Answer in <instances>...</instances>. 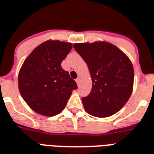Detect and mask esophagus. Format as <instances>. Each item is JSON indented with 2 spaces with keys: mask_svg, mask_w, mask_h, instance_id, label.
<instances>
[{
  "mask_svg": "<svg viewBox=\"0 0 154 154\" xmlns=\"http://www.w3.org/2000/svg\"><path fill=\"white\" fill-rule=\"evenodd\" d=\"M75 82H76V83H77V85H79V82H80V78L76 79Z\"/></svg>",
  "mask_w": 154,
  "mask_h": 154,
  "instance_id": "34e87169",
  "label": "esophagus"
}]
</instances>
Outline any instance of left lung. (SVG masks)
Listing matches in <instances>:
<instances>
[{
  "mask_svg": "<svg viewBox=\"0 0 154 154\" xmlns=\"http://www.w3.org/2000/svg\"><path fill=\"white\" fill-rule=\"evenodd\" d=\"M73 47L86 62L92 81L89 95L82 99L85 111L100 118L116 113L133 91L134 71L130 58L106 42L76 43Z\"/></svg>",
  "mask_w": 154,
  "mask_h": 154,
  "instance_id": "8db88e82",
  "label": "left lung"
}]
</instances>
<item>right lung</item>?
Masks as SVG:
<instances>
[{
	"label": "right lung",
	"instance_id": "add662e5",
	"mask_svg": "<svg viewBox=\"0 0 154 154\" xmlns=\"http://www.w3.org/2000/svg\"><path fill=\"white\" fill-rule=\"evenodd\" d=\"M72 48L69 42L46 41L24 60L18 74L19 91L37 113L47 116L58 114L77 89L75 80L61 65Z\"/></svg>",
	"mask_w": 154,
	"mask_h": 154
}]
</instances>
